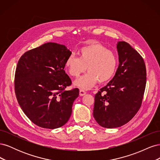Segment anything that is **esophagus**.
Masks as SVG:
<instances>
[{"mask_svg": "<svg viewBox=\"0 0 160 160\" xmlns=\"http://www.w3.org/2000/svg\"><path fill=\"white\" fill-rule=\"evenodd\" d=\"M85 94H86V91L85 90H83V89H80L79 90V95L81 96H83Z\"/></svg>", "mask_w": 160, "mask_h": 160, "instance_id": "esophagus-1", "label": "esophagus"}]
</instances>
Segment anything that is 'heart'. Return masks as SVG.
I'll use <instances>...</instances> for the list:
<instances>
[{
  "mask_svg": "<svg viewBox=\"0 0 160 160\" xmlns=\"http://www.w3.org/2000/svg\"><path fill=\"white\" fill-rule=\"evenodd\" d=\"M79 57L70 55L65 62L66 71L70 76L78 77L86 69L89 72L77 79L74 85L87 89L99 81L104 83L109 81L117 69L118 59L115 53L100 43H90L78 50Z\"/></svg>",
  "mask_w": 160,
  "mask_h": 160,
  "instance_id": "b5f03b06",
  "label": "heart"
}]
</instances>
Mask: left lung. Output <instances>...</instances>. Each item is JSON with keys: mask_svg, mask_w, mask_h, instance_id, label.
Listing matches in <instances>:
<instances>
[{"mask_svg": "<svg viewBox=\"0 0 160 160\" xmlns=\"http://www.w3.org/2000/svg\"><path fill=\"white\" fill-rule=\"evenodd\" d=\"M119 64L113 79L95 96L93 117L105 128L127 123L141 108L146 85L143 57L129 43L117 45Z\"/></svg>", "mask_w": 160, "mask_h": 160, "instance_id": "8db88e82", "label": "left lung"}]
</instances>
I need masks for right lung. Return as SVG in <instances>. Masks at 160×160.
<instances>
[{
  "label": "right lung",
  "instance_id": "right-lung-1",
  "mask_svg": "<svg viewBox=\"0 0 160 160\" xmlns=\"http://www.w3.org/2000/svg\"><path fill=\"white\" fill-rule=\"evenodd\" d=\"M71 52L65 45L45 43L25 52L19 59L14 75L18 103L31 122L42 128L62 127L69 119L78 88L64 70Z\"/></svg>",
  "mask_w": 160,
  "mask_h": 160
}]
</instances>
